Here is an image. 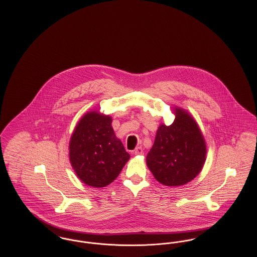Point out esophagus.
<instances>
[{"instance_id":"1","label":"esophagus","mask_w":257,"mask_h":257,"mask_svg":"<svg viewBox=\"0 0 257 257\" xmlns=\"http://www.w3.org/2000/svg\"><path fill=\"white\" fill-rule=\"evenodd\" d=\"M135 155H143L144 154V150L142 147H137L134 150Z\"/></svg>"}]
</instances>
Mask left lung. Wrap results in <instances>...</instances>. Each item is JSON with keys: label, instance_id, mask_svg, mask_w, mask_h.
Listing matches in <instances>:
<instances>
[{"label": "left lung", "instance_id": "8db88e82", "mask_svg": "<svg viewBox=\"0 0 257 257\" xmlns=\"http://www.w3.org/2000/svg\"><path fill=\"white\" fill-rule=\"evenodd\" d=\"M174 114L171 125H160L147 156L155 179L171 187L192 181L206 159V144L196 120L180 108H174Z\"/></svg>", "mask_w": 257, "mask_h": 257}]
</instances>
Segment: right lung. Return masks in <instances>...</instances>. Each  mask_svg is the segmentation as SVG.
<instances>
[{"instance_id": "1", "label": "right lung", "mask_w": 257, "mask_h": 257, "mask_svg": "<svg viewBox=\"0 0 257 257\" xmlns=\"http://www.w3.org/2000/svg\"><path fill=\"white\" fill-rule=\"evenodd\" d=\"M69 159L84 183L102 188L111 183L130 159L111 127V117L89 111L74 129L69 143Z\"/></svg>"}]
</instances>
